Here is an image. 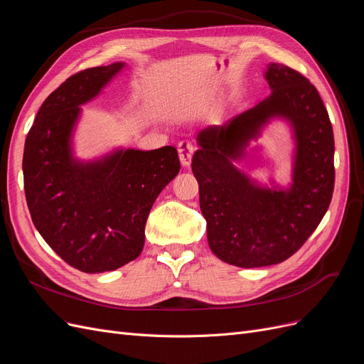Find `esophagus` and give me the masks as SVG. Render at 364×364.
<instances>
[{"label": "esophagus", "mask_w": 364, "mask_h": 364, "mask_svg": "<svg viewBox=\"0 0 364 364\" xmlns=\"http://www.w3.org/2000/svg\"><path fill=\"white\" fill-rule=\"evenodd\" d=\"M194 144L191 141H181L179 146H178V152H179V159H181V164L183 167H188L191 164V158H193V154H194Z\"/></svg>", "instance_id": "34e87169"}]
</instances>
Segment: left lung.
<instances>
[{
	"instance_id": "left-lung-1",
	"label": "left lung",
	"mask_w": 364,
	"mask_h": 364,
	"mask_svg": "<svg viewBox=\"0 0 364 364\" xmlns=\"http://www.w3.org/2000/svg\"><path fill=\"white\" fill-rule=\"evenodd\" d=\"M265 80L267 99L197 134L191 162L212 253L241 268L275 265L296 253L323 218L334 188L333 127L315 85L279 63L267 66ZM272 119L290 124L296 144L287 187L262 186L234 166Z\"/></svg>"
}]
</instances>
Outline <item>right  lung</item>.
Wrapping results in <instances>:
<instances>
[{
  "mask_svg": "<svg viewBox=\"0 0 364 364\" xmlns=\"http://www.w3.org/2000/svg\"><path fill=\"white\" fill-rule=\"evenodd\" d=\"M123 68L117 61L72 75L45 99L23 147V190L37 232L70 267L89 274L140 256L149 212L181 170L173 146L75 156L81 105Z\"/></svg>",
  "mask_w": 364,
  "mask_h": 364,
  "instance_id": "1",
  "label": "right lung"
}]
</instances>
